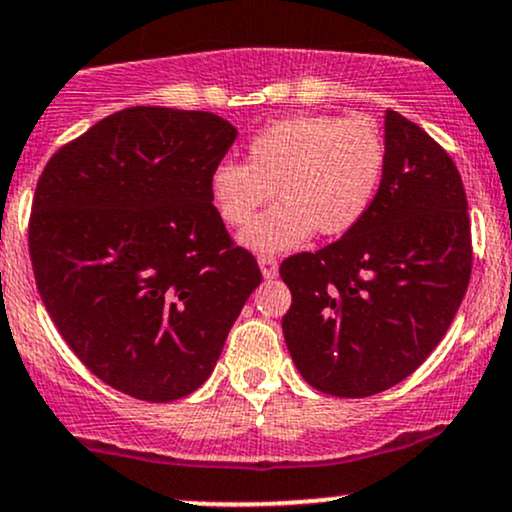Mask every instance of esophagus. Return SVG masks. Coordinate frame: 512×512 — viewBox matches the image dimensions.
Returning a JSON list of instances; mask_svg holds the SVG:
<instances>
[{
  "label": "esophagus",
  "mask_w": 512,
  "mask_h": 512,
  "mask_svg": "<svg viewBox=\"0 0 512 512\" xmlns=\"http://www.w3.org/2000/svg\"><path fill=\"white\" fill-rule=\"evenodd\" d=\"M257 262H260L264 279H274V276L279 274V262H276L274 255H260L257 257Z\"/></svg>",
  "instance_id": "34e87169"
}]
</instances>
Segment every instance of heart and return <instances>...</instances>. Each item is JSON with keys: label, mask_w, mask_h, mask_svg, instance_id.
Listing matches in <instances>:
<instances>
[{"label": "heart", "mask_w": 512, "mask_h": 512, "mask_svg": "<svg viewBox=\"0 0 512 512\" xmlns=\"http://www.w3.org/2000/svg\"><path fill=\"white\" fill-rule=\"evenodd\" d=\"M385 142L366 117L293 115L264 127L248 146V163L221 161L209 197L223 223L245 226L274 190L281 202L240 233L255 252L298 248L317 233L354 231L378 195Z\"/></svg>", "instance_id": "b5f03b06"}]
</instances>
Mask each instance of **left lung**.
<instances>
[{
  "label": "left lung",
  "mask_w": 512,
  "mask_h": 512,
  "mask_svg": "<svg viewBox=\"0 0 512 512\" xmlns=\"http://www.w3.org/2000/svg\"><path fill=\"white\" fill-rule=\"evenodd\" d=\"M281 320L305 383L370 397L409 378L448 332L472 274L462 178L445 149L385 113V173L368 214L337 243L281 262Z\"/></svg>",
  "instance_id": "left-lung-1"
}]
</instances>
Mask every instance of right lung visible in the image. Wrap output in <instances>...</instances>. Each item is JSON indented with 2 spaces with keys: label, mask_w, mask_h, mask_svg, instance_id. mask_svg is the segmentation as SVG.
<instances>
[{
  "label": "right lung",
  "mask_w": 512,
  "mask_h": 512,
  "mask_svg": "<svg viewBox=\"0 0 512 512\" xmlns=\"http://www.w3.org/2000/svg\"><path fill=\"white\" fill-rule=\"evenodd\" d=\"M236 137L214 113L137 105L64 144L35 187L40 298L79 361L129 397L195 392L260 286L209 197Z\"/></svg>",
  "instance_id": "obj_1"
}]
</instances>
